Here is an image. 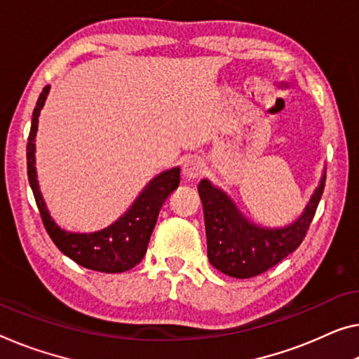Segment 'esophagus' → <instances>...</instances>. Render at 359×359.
I'll list each match as a JSON object with an SVG mask.
<instances>
[{
    "label": "esophagus",
    "mask_w": 359,
    "mask_h": 359,
    "mask_svg": "<svg viewBox=\"0 0 359 359\" xmlns=\"http://www.w3.org/2000/svg\"><path fill=\"white\" fill-rule=\"evenodd\" d=\"M203 173V163L198 157H187L183 162V175L187 180H196Z\"/></svg>",
    "instance_id": "1"
}]
</instances>
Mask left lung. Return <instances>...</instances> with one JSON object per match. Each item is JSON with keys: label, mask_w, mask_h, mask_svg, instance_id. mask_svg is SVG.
<instances>
[{"label": "left lung", "mask_w": 359, "mask_h": 359, "mask_svg": "<svg viewBox=\"0 0 359 359\" xmlns=\"http://www.w3.org/2000/svg\"><path fill=\"white\" fill-rule=\"evenodd\" d=\"M324 183L326 175L295 223L287 228L264 229L247 222L223 191L202 180L197 191L203 207L207 255L212 266L231 278L249 279L284 260L305 239L321 201Z\"/></svg>", "instance_id": "left-lung-1"}]
</instances>
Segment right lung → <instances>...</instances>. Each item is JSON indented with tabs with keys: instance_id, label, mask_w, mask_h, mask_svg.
Wrapping results in <instances>:
<instances>
[{
	"instance_id": "obj_1",
	"label": "right lung",
	"mask_w": 359,
	"mask_h": 359,
	"mask_svg": "<svg viewBox=\"0 0 359 359\" xmlns=\"http://www.w3.org/2000/svg\"><path fill=\"white\" fill-rule=\"evenodd\" d=\"M49 86L43 88L33 109L32 126L27 141V175L40 210L46 233L57 249L83 268L101 273H122L136 266L146 255L149 239L156 228L158 212L168 196L180 186V168L168 170L151 181L122 218L109 228L91 234H74L62 231L53 222L38 189L35 172V135L38 115L46 101Z\"/></svg>"
}]
</instances>
